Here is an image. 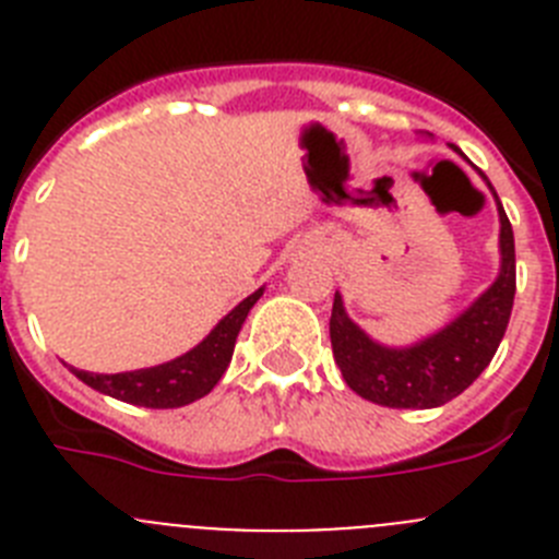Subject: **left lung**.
<instances>
[{"label":"left lung","mask_w":559,"mask_h":559,"mask_svg":"<svg viewBox=\"0 0 559 559\" xmlns=\"http://www.w3.org/2000/svg\"><path fill=\"white\" fill-rule=\"evenodd\" d=\"M498 215H501L498 280L456 322L414 347L389 349L374 344L344 313V302L335 294L333 316H330L333 358L355 394L389 408H437L459 397L487 369L507 333L512 302H515V237L507 212L498 210Z\"/></svg>","instance_id":"1"}]
</instances>
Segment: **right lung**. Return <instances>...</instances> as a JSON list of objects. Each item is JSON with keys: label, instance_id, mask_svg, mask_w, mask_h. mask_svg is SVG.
<instances>
[{"label": "right lung", "instance_id": "obj_1", "mask_svg": "<svg viewBox=\"0 0 559 559\" xmlns=\"http://www.w3.org/2000/svg\"><path fill=\"white\" fill-rule=\"evenodd\" d=\"M263 296V288L246 296L243 302L237 305L229 316H224L218 328L212 330L199 347L185 353L181 358L167 360L159 367L136 369V372H117V374H97L72 369L86 386L97 392L117 397L122 403L145 408H179L192 403V400L204 397L215 389L221 374L229 367L231 353H235V341L240 328H243L246 316L254 308V302Z\"/></svg>", "mask_w": 559, "mask_h": 559}]
</instances>
